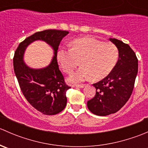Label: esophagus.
Listing matches in <instances>:
<instances>
[{"mask_svg":"<svg viewBox=\"0 0 148 148\" xmlns=\"http://www.w3.org/2000/svg\"><path fill=\"white\" fill-rule=\"evenodd\" d=\"M74 86H76L77 88H84L85 86V84H77Z\"/></svg>","mask_w":148,"mask_h":148,"instance_id":"obj_1","label":"esophagus"}]
</instances>
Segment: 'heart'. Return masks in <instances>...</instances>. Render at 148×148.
I'll list each match as a JSON object with an SVG mask.
<instances>
[{"label": "heart", "instance_id": "obj_1", "mask_svg": "<svg viewBox=\"0 0 148 148\" xmlns=\"http://www.w3.org/2000/svg\"><path fill=\"white\" fill-rule=\"evenodd\" d=\"M118 49L112 42H102L91 37L74 40L71 49L62 48L57 52V61L64 71L71 74L79 65L82 66L69 77L72 83L92 77L104 79L110 74L118 59Z\"/></svg>", "mask_w": 148, "mask_h": 148}]
</instances>
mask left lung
I'll return each mask as SVG.
<instances>
[{
    "label": "left lung",
    "mask_w": 148,
    "mask_h": 148,
    "mask_svg": "<svg viewBox=\"0 0 148 148\" xmlns=\"http://www.w3.org/2000/svg\"><path fill=\"white\" fill-rule=\"evenodd\" d=\"M110 41L118 49V60L107 77L93 84L96 95L87 102L89 111L99 116L117 112L125 105L132 95L138 71V60L130 46L116 38Z\"/></svg>",
    "instance_id": "1"
}]
</instances>
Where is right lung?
Masks as SVG:
<instances>
[{"label":"right lung","instance_id":"right-lung-1","mask_svg":"<svg viewBox=\"0 0 148 148\" xmlns=\"http://www.w3.org/2000/svg\"><path fill=\"white\" fill-rule=\"evenodd\" d=\"M69 31L49 29L35 33L19 44L13 57V67L21 92L31 106L44 114L53 115L66 105V92L70 86L58 66L57 50L59 44ZM36 40H43L52 48L54 56L46 67L33 69L23 61L26 48Z\"/></svg>","mask_w":148,"mask_h":148}]
</instances>
